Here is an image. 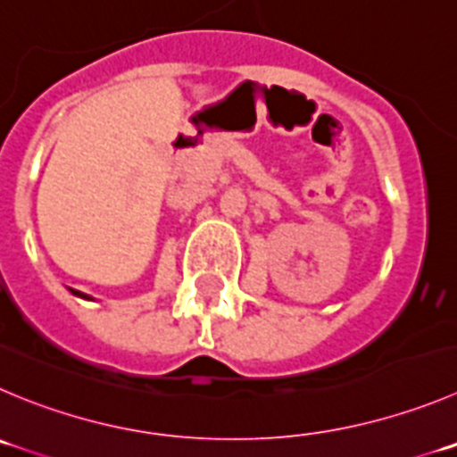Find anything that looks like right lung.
Returning <instances> with one entry per match:
<instances>
[{"label":"right lung","instance_id":"obj_1","mask_svg":"<svg viewBox=\"0 0 457 457\" xmlns=\"http://www.w3.org/2000/svg\"><path fill=\"white\" fill-rule=\"evenodd\" d=\"M71 294H73V296L87 298V301H94V298H91V296H87V294H82V291H76V289H71Z\"/></svg>","mask_w":457,"mask_h":457}]
</instances>
